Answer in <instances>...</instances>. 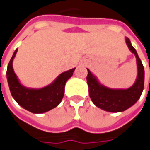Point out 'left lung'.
<instances>
[{
    "mask_svg": "<svg viewBox=\"0 0 150 150\" xmlns=\"http://www.w3.org/2000/svg\"><path fill=\"white\" fill-rule=\"evenodd\" d=\"M126 43L129 50L136 56L138 70L137 78L131 87L127 89L108 88L100 84L96 77L94 76L87 69L88 74L86 81L88 84L90 97L94 105L107 112H118L125 111L136 104L144 90V66L129 38H126Z\"/></svg>",
    "mask_w": 150,
    "mask_h": 150,
    "instance_id": "1",
    "label": "left lung"
}]
</instances>
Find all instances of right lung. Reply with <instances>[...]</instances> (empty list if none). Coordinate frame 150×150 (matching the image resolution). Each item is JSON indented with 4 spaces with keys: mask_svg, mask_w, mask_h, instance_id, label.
Here are the masks:
<instances>
[{
    "mask_svg": "<svg viewBox=\"0 0 150 150\" xmlns=\"http://www.w3.org/2000/svg\"><path fill=\"white\" fill-rule=\"evenodd\" d=\"M17 51L18 49L14 52L6 72L7 81L13 98L21 107L33 113H43L55 108L64 97L66 81L73 76L76 68L59 74L51 84L45 87L28 88L19 82L13 69V60Z\"/></svg>",
    "mask_w": 150,
    "mask_h": 150,
    "instance_id": "right-lung-1",
    "label": "right lung"
}]
</instances>
